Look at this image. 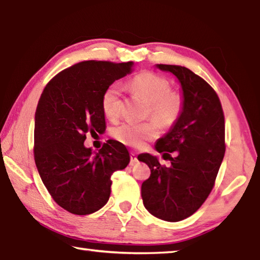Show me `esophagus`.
I'll return each instance as SVG.
<instances>
[{"instance_id":"esophagus-1","label":"esophagus","mask_w":260,"mask_h":260,"mask_svg":"<svg viewBox=\"0 0 260 260\" xmlns=\"http://www.w3.org/2000/svg\"><path fill=\"white\" fill-rule=\"evenodd\" d=\"M136 162H138V157L134 152H131V165H134Z\"/></svg>"}]
</instances>
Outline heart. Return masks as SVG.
<instances>
[{
	"label": "heart",
	"instance_id": "obj_1",
	"mask_svg": "<svg viewBox=\"0 0 260 260\" xmlns=\"http://www.w3.org/2000/svg\"><path fill=\"white\" fill-rule=\"evenodd\" d=\"M132 89L138 91L146 99L149 105V112L152 119L160 126H171L178 120L182 112L183 100L178 91L170 90V82L159 74L144 71L129 81ZM121 87L112 83L102 95V110L109 119H116L120 112ZM157 135L156 126L152 122H124L113 131V136L126 146L141 148L147 141Z\"/></svg>",
	"mask_w": 260,
	"mask_h": 260
}]
</instances>
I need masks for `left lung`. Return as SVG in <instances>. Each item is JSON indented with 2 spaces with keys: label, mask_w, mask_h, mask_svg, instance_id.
<instances>
[{
  "label": "left lung",
  "mask_w": 260,
  "mask_h": 260,
  "mask_svg": "<svg viewBox=\"0 0 260 260\" xmlns=\"http://www.w3.org/2000/svg\"><path fill=\"white\" fill-rule=\"evenodd\" d=\"M156 68L178 79L183 108L155 144L171 166H161L150 153L138 156L151 171L141 187V196L152 215L175 222L195 213L212 190L225 155V118L218 95L201 77L179 65L156 64ZM170 152L176 156L171 157Z\"/></svg>",
  "instance_id": "left-lung-1"
}]
</instances>
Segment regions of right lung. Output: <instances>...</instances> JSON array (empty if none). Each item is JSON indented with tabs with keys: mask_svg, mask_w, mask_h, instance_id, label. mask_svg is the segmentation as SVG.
<instances>
[{
	"mask_svg": "<svg viewBox=\"0 0 260 260\" xmlns=\"http://www.w3.org/2000/svg\"><path fill=\"white\" fill-rule=\"evenodd\" d=\"M133 61L86 60L65 69L48 82L35 111L34 159L40 178L57 204L78 215L107 204L111 175L124 170L129 153L108 140L99 151L86 148V135L103 134L102 95L132 72Z\"/></svg>",
	"mask_w": 260,
	"mask_h": 260,
	"instance_id": "obj_1",
	"label": "right lung"
}]
</instances>
